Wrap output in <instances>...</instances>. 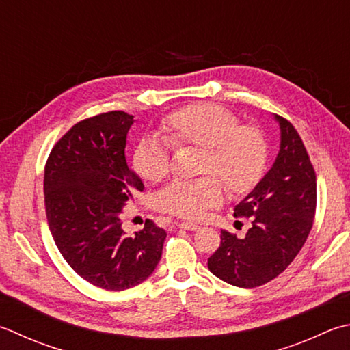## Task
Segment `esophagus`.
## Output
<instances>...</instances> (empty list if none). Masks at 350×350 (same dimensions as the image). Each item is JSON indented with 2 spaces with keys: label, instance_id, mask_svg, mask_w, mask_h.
<instances>
[{
  "label": "esophagus",
  "instance_id": "34e87169",
  "mask_svg": "<svg viewBox=\"0 0 350 350\" xmlns=\"http://www.w3.org/2000/svg\"><path fill=\"white\" fill-rule=\"evenodd\" d=\"M179 228L180 229H185V230H197L200 226H197L194 223H189V221H182L179 223Z\"/></svg>",
  "mask_w": 350,
  "mask_h": 350
}]
</instances>
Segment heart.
<instances>
[{
    "instance_id": "1",
    "label": "heart",
    "mask_w": 350,
    "mask_h": 350,
    "mask_svg": "<svg viewBox=\"0 0 350 350\" xmlns=\"http://www.w3.org/2000/svg\"><path fill=\"white\" fill-rule=\"evenodd\" d=\"M238 116L212 103L177 109L161 121L159 135L146 136L133 153V168L144 180L157 183L171 171V150L202 148L198 179H177L162 189L156 204L167 214L200 218L230 194H245L261 180L267 163V141L256 126L238 124ZM222 181L220 183L219 180Z\"/></svg>"
}]
</instances>
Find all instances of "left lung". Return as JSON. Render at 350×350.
Returning <instances> with one entry per match:
<instances>
[{
  "mask_svg": "<svg viewBox=\"0 0 350 350\" xmlns=\"http://www.w3.org/2000/svg\"><path fill=\"white\" fill-rule=\"evenodd\" d=\"M275 120L280 129L276 161L234 209V217L250 218V229L244 238L221 230L220 247L208 259L212 275L241 288L278 278L304 247L316 214V171L302 138L290 121L279 115Z\"/></svg>",
  "mask_w": 350,
  "mask_h": 350,
  "instance_id": "1",
  "label": "left lung"
}]
</instances>
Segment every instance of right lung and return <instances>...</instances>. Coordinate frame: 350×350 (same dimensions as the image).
Segmentation results:
<instances>
[{"instance_id":"right-lung-1","label":"right lung","mask_w":350,"mask_h":350,"mask_svg":"<svg viewBox=\"0 0 350 350\" xmlns=\"http://www.w3.org/2000/svg\"><path fill=\"white\" fill-rule=\"evenodd\" d=\"M133 115L112 111L74 124L45 163L48 226L59 252L80 278L122 291L144 282L161 261L167 232L152 220L135 235L121 211L144 183L129 168L126 139Z\"/></svg>"}]
</instances>
